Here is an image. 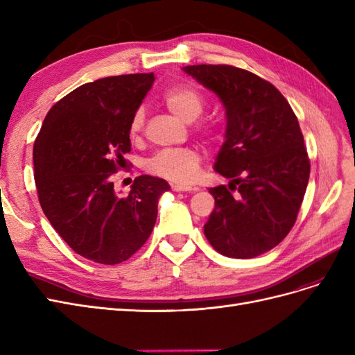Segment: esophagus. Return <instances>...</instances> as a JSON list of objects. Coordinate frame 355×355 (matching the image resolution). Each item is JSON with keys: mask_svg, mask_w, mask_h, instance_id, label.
Segmentation results:
<instances>
[{"mask_svg": "<svg viewBox=\"0 0 355 355\" xmlns=\"http://www.w3.org/2000/svg\"><path fill=\"white\" fill-rule=\"evenodd\" d=\"M171 189H173L175 192H194V191H197V188L184 187V185H176V184L171 185Z\"/></svg>", "mask_w": 355, "mask_h": 355, "instance_id": "obj_1", "label": "esophagus"}]
</instances>
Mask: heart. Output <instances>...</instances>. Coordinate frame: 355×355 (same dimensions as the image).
I'll return each instance as SVG.
<instances>
[{"label": "heart", "mask_w": 355, "mask_h": 355, "mask_svg": "<svg viewBox=\"0 0 355 355\" xmlns=\"http://www.w3.org/2000/svg\"><path fill=\"white\" fill-rule=\"evenodd\" d=\"M164 103L171 114L185 123L196 121L204 110V99L200 92L189 85H175L164 96ZM145 114L137 110L130 121V135H136L142 128ZM148 170L153 175L164 178L178 185H188L198 176L200 155L194 149H168L161 151L148 161Z\"/></svg>", "instance_id": "obj_1"}]
</instances>
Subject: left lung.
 <instances>
[{
	"instance_id": "obj_1",
	"label": "left lung",
	"mask_w": 355,
	"mask_h": 355,
	"mask_svg": "<svg viewBox=\"0 0 355 355\" xmlns=\"http://www.w3.org/2000/svg\"><path fill=\"white\" fill-rule=\"evenodd\" d=\"M182 69L218 96L227 118L213 168L230 184L209 189L214 209L204 235L228 257L259 256L292 230L306 191L309 159L297 118L271 83L249 71L230 65Z\"/></svg>"
}]
</instances>
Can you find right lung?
Here are the masks:
<instances>
[{
  "label": "right lung",
  "instance_id": "1",
  "mask_svg": "<svg viewBox=\"0 0 355 355\" xmlns=\"http://www.w3.org/2000/svg\"><path fill=\"white\" fill-rule=\"evenodd\" d=\"M155 81L151 73L106 77L80 85L44 118L34 144L41 209L71 249L98 263L127 261L157 220L164 179L142 175L128 196L112 173L130 153V121Z\"/></svg>",
  "mask_w": 355,
  "mask_h": 355
}]
</instances>
